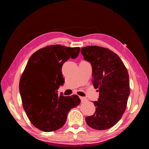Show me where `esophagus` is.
<instances>
[{
	"instance_id": "34e87169",
	"label": "esophagus",
	"mask_w": 149,
	"mask_h": 149,
	"mask_svg": "<svg viewBox=\"0 0 149 149\" xmlns=\"http://www.w3.org/2000/svg\"><path fill=\"white\" fill-rule=\"evenodd\" d=\"M80 99H81V102H82V103L85 102H86V101H88V100H87V99L86 98L83 97H80Z\"/></svg>"
}]
</instances>
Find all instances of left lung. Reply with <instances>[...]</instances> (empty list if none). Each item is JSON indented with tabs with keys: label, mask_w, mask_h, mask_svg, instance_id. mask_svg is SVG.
Listing matches in <instances>:
<instances>
[{
	"label": "left lung",
	"mask_w": 149,
	"mask_h": 149,
	"mask_svg": "<svg viewBox=\"0 0 149 149\" xmlns=\"http://www.w3.org/2000/svg\"><path fill=\"white\" fill-rule=\"evenodd\" d=\"M93 70V84L99 98L94 101L95 111L86 118L88 126L98 130L109 129L121 118L130 95L129 75L120 58L109 49L88 46L81 49Z\"/></svg>",
	"instance_id": "8db88e82"
}]
</instances>
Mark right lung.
<instances>
[{
  "mask_svg": "<svg viewBox=\"0 0 149 149\" xmlns=\"http://www.w3.org/2000/svg\"><path fill=\"white\" fill-rule=\"evenodd\" d=\"M79 51V47L54 45L38 50L30 57L20 77L19 91L23 107L36 128L45 132L61 129L70 110L79 104L77 95L57 93L65 81L63 63L76 58Z\"/></svg>",
  "mask_w": 149,
  "mask_h": 149,
  "instance_id": "add662e5",
  "label": "right lung"
}]
</instances>
